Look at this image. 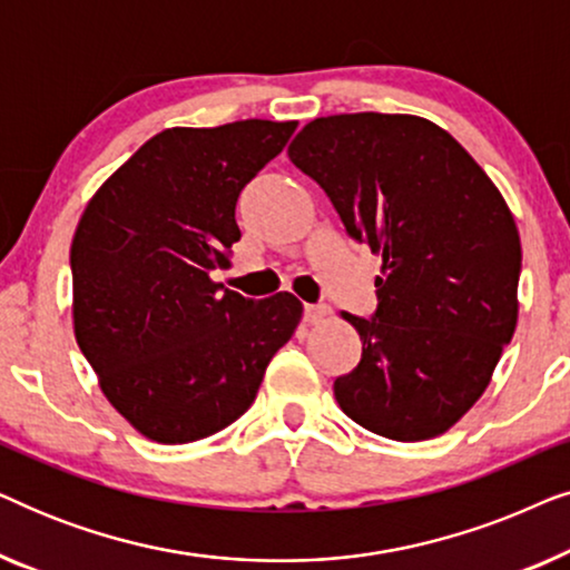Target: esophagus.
<instances>
[{
    "mask_svg": "<svg viewBox=\"0 0 570 570\" xmlns=\"http://www.w3.org/2000/svg\"><path fill=\"white\" fill-rule=\"evenodd\" d=\"M326 316H330V308H326V306H306V308H303V322H306V324H322Z\"/></svg>",
    "mask_w": 570,
    "mask_h": 570,
    "instance_id": "obj_1",
    "label": "esophagus"
}]
</instances>
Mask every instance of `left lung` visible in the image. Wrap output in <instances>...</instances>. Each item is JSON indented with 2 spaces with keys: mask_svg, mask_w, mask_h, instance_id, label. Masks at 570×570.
<instances>
[{
  "mask_svg": "<svg viewBox=\"0 0 570 570\" xmlns=\"http://www.w3.org/2000/svg\"><path fill=\"white\" fill-rule=\"evenodd\" d=\"M287 158L381 256L342 412L392 441L446 433L485 392L519 318L521 240L503 194L439 124L410 114L308 121Z\"/></svg>",
  "mask_w": 570,
  "mask_h": 570,
  "instance_id": "left-lung-1",
  "label": "left lung"
}]
</instances>
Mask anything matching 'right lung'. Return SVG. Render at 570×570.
<instances>
[{
	"label": "right lung",
	"instance_id": "add662e5",
	"mask_svg": "<svg viewBox=\"0 0 570 570\" xmlns=\"http://www.w3.org/2000/svg\"><path fill=\"white\" fill-rule=\"evenodd\" d=\"M295 127L163 129L106 178L77 223V345L106 400L145 439L191 443L236 423L298 330L293 293L252 301L209 277L240 238V189Z\"/></svg>",
	"mask_w": 570,
	"mask_h": 570
}]
</instances>
